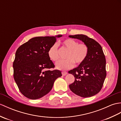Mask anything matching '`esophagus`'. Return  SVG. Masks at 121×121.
Listing matches in <instances>:
<instances>
[{
    "label": "esophagus",
    "instance_id": "esophagus-1",
    "mask_svg": "<svg viewBox=\"0 0 121 121\" xmlns=\"http://www.w3.org/2000/svg\"><path fill=\"white\" fill-rule=\"evenodd\" d=\"M67 74V73L66 72H62V74L63 76H65Z\"/></svg>",
    "mask_w": 121,
    "mask_h": 121
}]
</instances>
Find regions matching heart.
<instances>
[{
	"instance_id": "heart-1",
	"label": "heart",
	"mask_w": 121,
	"mask_h": 121,
	"mask_svg": "<svg viewBox=\"0 0 121 121\" xmlns=\"http://www.w3.org/2000/svg\"><path fill=\"white\" fill-rule=\"evenodd\" d=\"M63 45L69 50L66 56V60H60L56 63L57 69L61 70H66L71 69L74 65L83 63L88 54V46L84 43L79 44L78 42L73 39H66L62 42ZM58 44L55 43L49 48L48 56L50 60L57 61L59 58L58 54Z\"/></svg>"
}]
</instances>
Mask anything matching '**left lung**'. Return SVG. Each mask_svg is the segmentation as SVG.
I'll return each mask as SVG.
<instances>
[{
  "label": "left lung",
  "instance_id": "8db88e82",
  "mask_svg": "<svg viewBox=\"0 0 121 121\" xmlns=\"http://www.w3.org/2000/svg\"><path fill=\"white\" fill-rule=\"evenodd\" d=\"M83 42L88 47V54L83 63L70 70L74 75V82L69 85L71 90L78 96H94L102 89L106 77V59L102 46L93 39L83 35H69Z\"/></svg>",
  "mask_w": 121,
  "mask_h": 121
}]
</instances>
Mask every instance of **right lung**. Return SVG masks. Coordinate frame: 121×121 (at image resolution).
Listing matches in <instances>:
<instances>
[{
  "mask_svg": "<svg viewBox=\"0 0 121 121\" xmlns=\"http://www.w3.org/2000/svg\"><path fill=\"white\" fill-rule=\"evenodd\" d=\"M62 36L33 38L18 47L13 62L14 78L25 97L37 99L51 90L56 79L62 76L59 70L50 71L55 65L48 56L49 48Z\"/></svg>",
  "mask_w": 121,
  "mask_h": 121,
  "instance_id": "obj_1",
  "label": "right lung"
}]
</instances>
